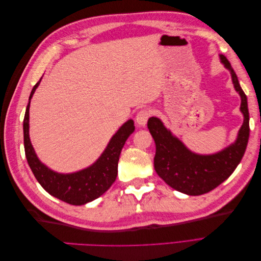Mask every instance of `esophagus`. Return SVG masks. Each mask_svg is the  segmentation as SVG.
I'll return each mask as SVG.
<instances>
[{"mask_svg": "<svg viewBox=\"0 0 261 261\" xmlns=\"http://www.w3.org/2000/svg\"><path fill=\"white\" fill-rule=\"evenodd\" d=\"M150 116H151V112H150L148 109L140 110V111L136 115V123L139 126H145L147 124V121H148V118Z\"/></svg>", "mask_w": 261, "mask_h": 261, "instance_id": "obj_1", "label": "esophagus"}]
</instances>
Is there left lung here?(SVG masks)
Instances as JSON below:
<instances>
[{
    "instance_id": "obj_1",
    "label": "left lung",
    "mask_w": 261,
    "mask_h": 261,
    "mask_svg": "<svg viewBox=\"0 0 261 261\" xmlns=\"http://www.w3.org/2000/svg\"><path fill=\"white\" fill-rule=\"evenodd\" d=\"M221 62L231 72L235 90L241 96L244 123L235 143L215 154H197L164 127L158 117H150L148 128L155 143L154 170L165 183L176 191L191 196L209 193L230 176L240 164L249 138L247 97L241 88L238 76L224 55Z\"/></svg>"
}]
</instances>
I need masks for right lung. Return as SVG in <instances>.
I'll use <instances>...</instances> for the list:
<instances>
[{
  "mask_svg": "<svg viewBox=\"0 0 261 261\" xmlns=\"http://www.w3.org/2000/svg\"><path fill=\"white\" fill-rule=\"evenodd\" d=\"M35 86L29 96V103L23 117V146L27 162L35 177L46 192L55 198L74 206L90 202L103 195L111 187L117 175V164L125 141L135 130L134 121L124 123L110 140L106 150L99 159L90 167L68 174L54 172L44 165L35 152L29 138V107L37 87Z\"/></svg>",
  "mask_w": 261,
  "mask_h": 261,
  "instance_id": "1",
  "label": "right lung"
}]
</instances>
